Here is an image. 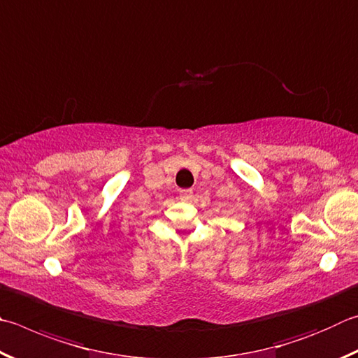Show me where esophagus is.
Here are the masks:
<instances>
[{
    "label": "esophagus",
    "mask_w": 358,
    "mask_h": 358,
    "mask_svg": "<svg viewBox=\"0 0 358 358\" xmlns=\"http://www.w3.org/2000/svg\"><path fill=\"white\" fill-rule=\"evenodd\" d=\"M191 196H192V191H191V189H181V191H180V197L183 199V200L191 199Z\"/></svg>",
    "instance_id": "1"
}]
</instances>
